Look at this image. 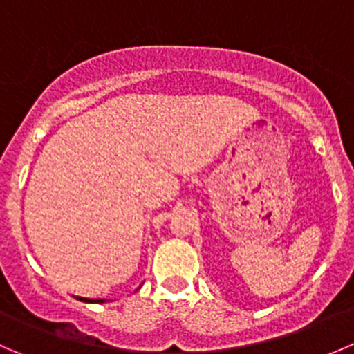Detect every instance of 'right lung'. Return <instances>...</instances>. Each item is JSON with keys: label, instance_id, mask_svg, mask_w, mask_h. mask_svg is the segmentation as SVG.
Returning a JSON list of instances; mask_svg holds the SVG:
<instances>
[{"label": "right lung", "instance_id": "1", "mask_svg": "<svg viewBox=\"0 0 354 354\" xmlns=\"http://www.w3.org/2000/svg\"><path fill=\"white\" fill-rule=\"evenodd\" d=\"M78 300H82V302H88V304H101L104 302V299H84V297H77Z\"/></svg>", "mask_w": 354, "mask_h": 354}]
</instances>
